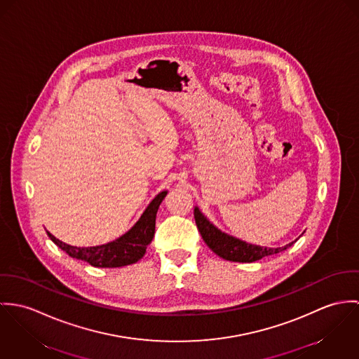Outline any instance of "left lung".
Masks as SVG:
<instances>
[{"label": "left lung", "mask_w": 359, "mask_h": 359, "mask_svg": "<svg viewBox=\"0 0 359 359\" xmlns=\"http://www.w3.org/2000/svg\"><path fill=\"white\" fill-rule=\"evenodd\" d=\"M194 217L198 227L201 237L205 243L222 259L238 263H252L260 260L264 256H270L274 253H279L286 248L292 246L293 242L280 246V248H267L260 245H253L245 242L242 239L236 238L222 230H219L209 219L199 210L198 206L194 208Z\"/></svg>", "instance_id": "8db88e82"}]
</instances>
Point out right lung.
<instances>
[{
    "label": "right lung",
    "instance_id": "add662e5",
    "mask_svg": "<svg viewBox=\"0 0 359 359\" xmlns=\"http://www.w3.org/2000/svg\"><path fill=\"white\" fill-rule=\"evenodd\" d=\"M166 190L161 191L160 194L149 203V206L146 208L140 219L135 223V226L123 236H121L120 238L114 239L111 242L81 248L62 242L60 239L53 237L49 231H46V234L69 256L83 260L93 267L114 269L133 264L144 256L147 246L154 238L157 212L161 202L166 197Z\"/></svg>",
    "mask_w": 359,
    "mask_h": 359
}]
</instances>
